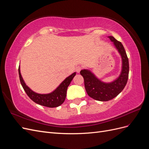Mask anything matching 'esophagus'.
I'll use <instances>...</instances> for the list:
<instances>
[{"instance_id": "esophagus-1", "label": "esophagus", "mask_w": 149, "mask_h": 149, "mask_svg": "<svg viewBox=\"0 0 149 149\" xmlns=\"http://www.w3.org/2000/svg\"><path fill=\"white\" fill-rule=\"evenodd\" d=\"M83 69V68H82V66H78L76 68V72H77V73H79L80 72V71L81 70Z\"/></svg>"}]
</instances>
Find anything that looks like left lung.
Wrapping results in <instances>:
<instances>
[{
	"mask_svg": "<svg viewBox=\"0 0 149 149\" xmlns=\"http://www.w3.org/2000/svg\"><path fill=\"white\" fill-rule=\"evenodd\" d=\"M109 38L114 42L123 60V70L119 77L111 83H104L88 70H83L80 71L81 75L84 78V87L89 96L100 101H109L118 96L125 86L129 77V60L123 44L112 36H109Z\"/></svg>",
	"mask_w": 149,
	"mask_h": 149,
	"instance_id": "8db88e82",
	"label": "left lung"
}]
</instances>
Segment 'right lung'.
I'll return each mask as SVG.
<instances>
[{"mask_svg": "<svg viewBox=\"0 0 149 149\" xmlns=\"http://www.w3.org/2000/svg\"><path fill=\"white\" fill-rule=\"evenodd\" d=\"M19 74L21 84L28 96L35 103L48 107H56L63 103L66 96L67 88L76 75V73H74L66 78L53 92L47 94H40L31 91L25 84L20 74V67Z\"/></svg>", "mask_w": 149, "mask_h": 149, "instance_id": "1", "label": "right lung"}]
</instances>
